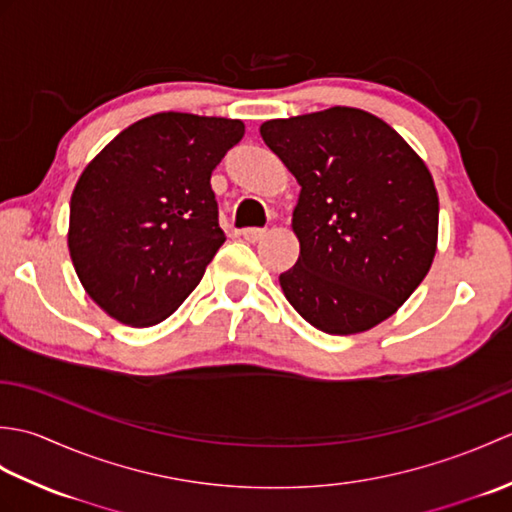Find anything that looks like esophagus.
Here are the masks:
<instances>
[{
    "label": "esophagus",
    "instance_id": "obj_1",
    "mask_svg": "<svg viewBox=\"0 0 512 512\" xmlns=\"http://www.w3.org/2000/svg\"><path fill=\"white\" fill-rule=\"evenodd\" d=\"M264 235H266L264 228H257V226H250L242 231V237L246 239V242H257V239H262Z\"/></svg>",
    "mask_w": 512,
    "mask_h": 512
}]
</instances>
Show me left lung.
<instances>
[{
    "label": "left lung",
    "mask_w": 512,
    "mask_h": 512,
    "mask_svg": "<svg viewBox=\"0 0 512 512\" xmlns=\"http://www.w3.org/2000/svg\"><path fill=\"white\" fill-rule=\"evenodd\" d=\"M259 134L301 184L292 213L301 253L279 275L290 306L328 334L391 317L436 255L427 165L396 129L354 107L275 118Z\"/></svg>",
    "instance_id": "1"
}]
</instances>
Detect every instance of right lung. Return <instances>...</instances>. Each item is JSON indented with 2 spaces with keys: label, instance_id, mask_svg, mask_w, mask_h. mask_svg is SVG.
<instances>
[{
  "label": "right lung",
  "instance_id": "1",
  "mask_svg": "<svg viewBox=\"0 0 512 512\" xmlns=\"http://www.w3.org/2000/svg\"><path fill=\"white\" fill-rule=\"evenodd\" d=\"M244 136L233 118L162 112L123 129L76 182L68 248L85 292L125 325L178 310L224 244L211 173Z\"/></svg>",
  "mask_w": 512,
  "mask_h": 512
}]
</instances>
